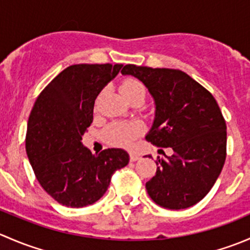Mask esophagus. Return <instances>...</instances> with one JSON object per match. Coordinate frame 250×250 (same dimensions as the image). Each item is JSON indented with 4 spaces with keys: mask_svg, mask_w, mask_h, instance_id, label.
I'll return each instance as SVG.
<instances>
[{
    "mask_svg": "<svg viewBox=\"0 0 250 250\" xmlns=\"http://www.w3.org/2000/svg\"><path fill=\"white\" fill-rule=\"evenodd\" d=\"M129 158H130V161H132V162H135V161H138V160H139V158H140V156L138 155V153H130Z\"/></svg>",
    "mask_w": 250,
    "mask_h": 250,
    "instance_id": "34e87169",
    "label": "esophagus"
}]
</instances>
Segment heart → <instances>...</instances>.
I'll use <instances>...</instances> for the list:
<instances>
[{
	"instance_id": "b5f03b06",
	"label": "heart",
	"mask_w": 250,
	"mask_h": 250,
	"mask_svg": "<svg viewBox=\"0 0 250 250\" xmlns=\"http://www.w3.org/2000/svg\"><path fill=\"white\" fill-rule=\"evenodd\" d=\"M120 89L127 100L134 97H145L146 92L144 83L135 78H125V81H122ZM140 130V125L137 123H129V125L113 123L104 130L103 135H104V139L111 145L127 147L132 145L133 140L139 135Z\"/></svg>"
}]
</instances>
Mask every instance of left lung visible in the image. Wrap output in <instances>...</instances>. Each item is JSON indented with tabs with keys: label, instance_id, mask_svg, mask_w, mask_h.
Instances as JSON below:
<instances>
[{
	"label": "left lung",
	"instance_id": "1",
	"mask_svg": "<svg viewBox=\"0 0 250 250\" xmlns=\"http://www.w3.org/2000/svg\"><path fill=\"white\" fill-rule=\"evenodd\" d=\"M121 74L141 81L153 98L155 120L146 140L174 151L158 157L156 175L146 183L148 196L174 210L198 203L215 184L226 158V123L216 100L180 70L128 64Z\"/></svg>",
	"mask_w": 250,
	"mask_h": 250
}]
</instances>
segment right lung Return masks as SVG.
<instances>
[{
  "instance_id": "1",
  "label": "right lung",
  "mask_w": 250,
  "mask_h": 250,
  "mask_svg": "<svg viewBox=\"0 0 250 250\" xmlns=\"http://www.w3.org/2000/svg\"><path fill=\"white\" fill-rule=\"evenodd\" d=\"M122 64L66 67L42 90L27 122L26 153L44 191L58 203L81 208L104 196L111 176L125 167L123 148L93 155L82 137L93 122L94 102Z\"/></svg>"
}]
</instances>
